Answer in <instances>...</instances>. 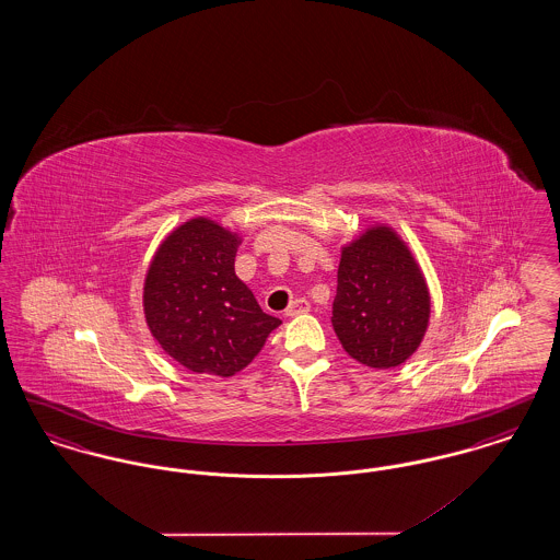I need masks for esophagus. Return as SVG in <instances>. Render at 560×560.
<instances>
[{"label":"esophagus","instance_id":"esophagus-1","mask_svg":"<svg viewBox=\"0 0 560 560\" xmlns=\"http://www.w3.org/2000/svg\"><path fill=\"white\" fill-rule=\"evenodd\" d=\"M308 311H311V302L304 300V298H295V300L290 302L285 315H288V317H298V315H304V313H308Z\"/></svg>","mask_w":560,"mask_h":560}]
</instances>
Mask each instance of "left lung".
<instances>
[{
	"label": "left lung",
	"mask_w": 560,
	"mask_h": 560,
	"mask_svg": "<svg viewBox=\"0 0 560 560\" xmlns=\"http://www.w3.org/2000/svg\"><path fill=\"white\" fill-rule=\"evenodd\" d=\"M430 313L424 270L390 224L373 222L342 245L331 325L348 357L399 368L424 342Z\"/></svg>",
	"instance_id": "left-lung-1"
}]
</instances>
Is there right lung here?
Instances as JSON below:
<instances>
[{"label": "right lung", "mask_w": 560, "mask_h": 560, "mask_svg": "<svg viewBox=\"0 0 560 560\" xmlns=\"http://www.w3.org/2000/svg\"><path fill=\"white\" fill-rule=\"evenodd\" d=\"M240 243V231L195 215L167 233L147 268V327L163 352L188 372L240 373L281 325L237 277Z\"/></svg>", "instance_id": "add662e5"}]
</instances>
